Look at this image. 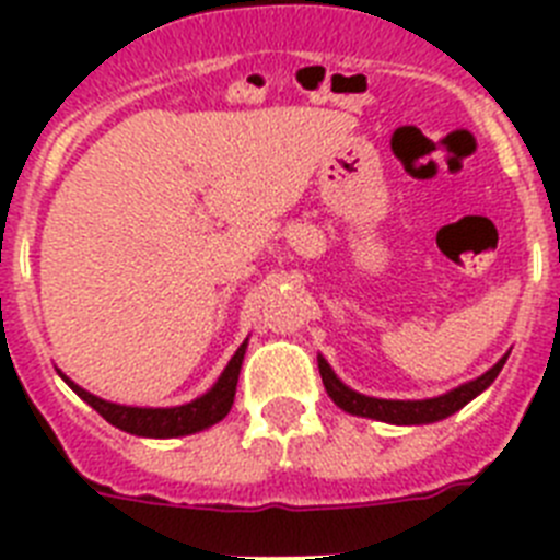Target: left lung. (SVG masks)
<instances>
[{
  "instance_id": "1",
  "label": "left lung",
  "mask_w": 560,
  "mask_h": 560,
  "mask_svg": "<svg viewBox=\"0 0 560 560\" xmlns=\"http://www.w3.org/2000/svg\"><path fill=\"white\" fill-rule=\"evenodd\" d=\"M504 361H508V355H502V359H499L488 373L479 375V378L468 381V384L452 389V393L427 400H384L355 393V389L345 387V384L336 378V373L330 370V364L323 355H319V375H323L325 389H328V395L334 398L336 407L345 409V412L361 415V418L384 420V423H398V427H420V423H434V420L448 418V415H454L457 409H463L468 400L477 398L482 389L491 387L493 378L499 375V370L504 368Z\"/></svg>"
}]
</instances>
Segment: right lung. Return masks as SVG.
Segmentation results:
<instances>
[{
    "mask_svg": "<svg viewBox=\"0 0 560 560\" xmlns=\"http://www.w3.org/2000/svg\"><path fill=\"white\" fill-rule=\"evenodd\" d=\"M246 341L235 350V355L230 359V364L224 368L221 378L212 384L210 393H205L201 398L190 400V404H182V407H167V409H151V407H122V404H112V400H103L97 395L86 393L83 387H78L75 381H69L61 373V378L67 381L69 387L75 389L89 407L95 409L97 415L112 423V427L122 429L128 434H137V438H182V434L201 432V429L219 423L226 418V412L232 409V400H235V387L237 375H241V364H244Z\"/></svg>",
    "mask_w": 560,
    "mask_h": 560,
    "instance_id": "add662e5",
    "label": "right lung"
}]
</instances>
